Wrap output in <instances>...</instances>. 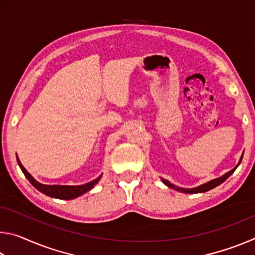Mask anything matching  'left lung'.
Here are the masks:
<instances>
[{
	"label": "left lung",
	"instance_id": "8db88e82",
	"mask_svg": "<svg viewBox=\"0 0 255 255\" xmlns=\"http://www.w3.org/2000/svg\"><path fill=\"white\" fill-rule=\"evenodd\" d=\"M242 158H243V154H242V156H241V158H240V162L237 163V165L234 167V169L231 170L230 172H227V173H225L223 176H221V178H217V179L211 180V181H209V182L201 184V185H199V187H197V188H191V189L179 188V187H176V185H174V184H172L171 182H169V181H167V180H164V179H162V182H163L164 184H165V185H167V187H169V188H172V189H174V190H178V191L183 192V193H201V192L209 191V190L216 188V187H217V185L222 184V183L224 182V181H226L233 173H234V171L237 169V166H239L240 163L242 162Z\"/></svg>",
	"mask_w": 255,
	"mask_h": 255
}]
</instances>
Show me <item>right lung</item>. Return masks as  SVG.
<instances>
[{"mask_svg": "<svg viewBox=\"0 0 255 255\" xmlns=\"http://www.w3.org/2000/svg\"><path fill=\"white\" fill-rule=\"evenodd\" d=\"M16 161H18L20 169H21V171L23 172L25 178L29 180V182L31 183L34 188H36L37 190H39V191L44 193V195L49 196L51 198H57V199L70 200V199H74V198L80 197V196L83 195V193L90 191V190H91L94 187V185H96L99 182V180L101 179V175H100L96 180L91 181V182H88V183L82 184V185H48V184H42L40 182H38L37 180H34L32 178V175L24 169L18 156H16Z\"/></svg>", "mask_w": 255, "mask_h": 255, "instance_id": "right-lung-1", "label": "right lung"}]
</instances>
